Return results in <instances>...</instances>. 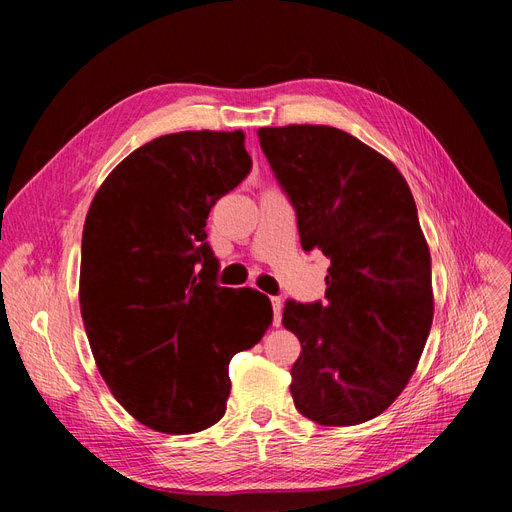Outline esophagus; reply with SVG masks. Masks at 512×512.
<instances>
[{
	"label": "esophagus",
	"mask_w": 512,
	"mask_h": 512,
	"mask_svg": "<svg viewBox=\"0 0 512 512\" xmlns=\"http://www.w3.org/2000/svg\"><path fill=\"white\" fill-rule=\"evenodd\" d=\"M271 305H273V324H275V327H280L282 312H284V301L280 297H273Z\"/></svg>",
	"instance_id": "1"
}]
</instances>
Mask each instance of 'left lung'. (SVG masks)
<instances>
[{
  "mask_svg": "<svg viewBox=\"0 0 512 512\" xmlns=\"http://www.w3.org/2000/svg\"><path fill=\"white\" fill-rule=\"evenodd\" d=\"M260 147L297 211L305 252L331 260L324 303L286 301L299 337L290 393L309 421L348 427L389 408L433 320L431 256L397 166L331 126L260 128Z\"/></svg>",
  "mask_w": 512,
  "mask_h": 512,
  "instance_id": "1",
  "label": "left lung"
}]
</instances>
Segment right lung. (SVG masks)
Masks as SVG:
<instances>
[{"mask_svg": "<svg viewBox=\"0 0 512 512\" xmlns=\"http://www.w3.org/2000/svg\"><path fill=\"white\" fill-rule=\"evenodd\" d=\"M245 134L153 138L104 179L85 220L81 316L108 389L138 423L196 433L220 421L228 363L273 320L258 290L215 282V200L252 170Z\"/></svg>", "mask_w": 512, "mask_h": 512, "instance_id": "right-lung-1", "label": "right lung"}]
</instances>
